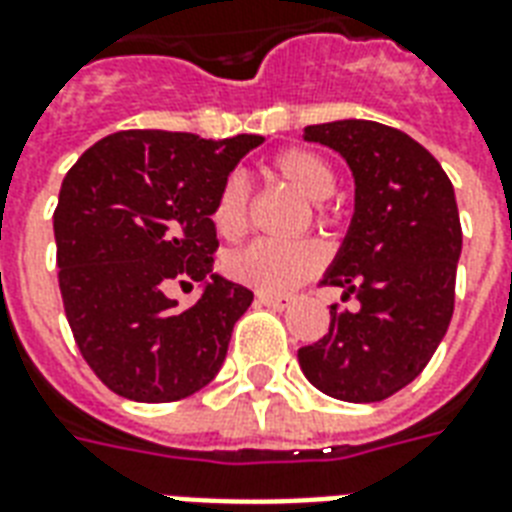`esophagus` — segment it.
Returning a JSON list of instances; mask_svg holds the SVG:
<instances>
[{"label":"esophagus","mask_w":512,"mask_h":512,"mask_svg":"<svg viewBox=\"0 0 512 512\" xmlns=\"http://www.w3.org/2000/svg\"><path fill=\"white\" fill-rule=\"evenodd\" d=\"M290 295H273V292H257V303L271 308H287L290 306Z\"/></svg>","instance_id":"34e87169"}]
</instances>
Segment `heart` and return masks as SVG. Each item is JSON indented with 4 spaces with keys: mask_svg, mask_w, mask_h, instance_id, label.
Returning <instances> with one entry per match:
<instances>
[{
    "mask_svg": "<svg viewBox=\"0 0 512 512\" xmlns=\"http://www.w3.org/2000/svg\"><path fill=\"white\" fill-rule=\"evenodd\" d=\"M268 174L282 179L306 201H317V214H325V198L335 190V171L325 155L308 147H287L268 161ZM212 225L225 241H239L249 228V193L239 177H228L217 190L212 204ZM325 249L317 241L303 239L292 244L252 241L225 257L230 279L260 292H287L322 268Z\"/></svg>",
    "mask_w": 512,
    "mask_h": 512,
    "instance_id": "obj_1",
    "label": "heart"
}]
</instances>
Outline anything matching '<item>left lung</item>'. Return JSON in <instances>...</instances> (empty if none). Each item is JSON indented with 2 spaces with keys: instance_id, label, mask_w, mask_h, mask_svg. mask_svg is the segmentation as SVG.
I'll use <instances>...</instances> for the list:
<instances>
[{
  "instance_id": "1",
  "label": "left lung",
  "mask_w": 512,
  "mask_h": 512,
  "mask_svg": "<svg viewBox=\"0 0 512 512\" xmlns=\"http://www.w3.org/2000/svg\"><path fill=\"white\" fill-rule=\"evenodd\" d=\"M306 142L341 152L354 174V217L325 282L360 300L330 306V330L298 349L319 392L378 403L427 368L454 314L462 225L454 185L411 136L373 120L306 128Z\"/></svg>"
}]
</instances>
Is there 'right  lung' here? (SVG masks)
<instances>
[{"instance_id": "1", "label": "right lung", "mask_w": 512, "mask_h": 512, "mask_svg": "<svg viewBox=\"0 0 512 512\" xmlns=\"http://www.w3.org/2000/svg\"><path fill=\"white\" fill-rule=\"evenodd\" d=\"M263 136L201 139L117 131L64 177L56 230L58 287L77 349L115 395L174 403L220 373L252 292L212 273L217 190ZM205 292L179 309L171 283Z\"/></svg>"}]
</instances>
